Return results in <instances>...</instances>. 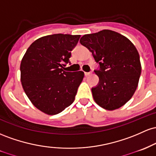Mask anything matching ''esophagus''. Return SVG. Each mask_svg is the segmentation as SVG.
<instances>
[{
    "instance_id": "1",
    "label": "esophagus",
    "mask_w": 156,
    "mask_h": 156,
    "mask_svg": "<svg viewBox=\"0 0 156 156\" xmlns=\"http://www.w3.org/2000/svg\"><path fill=\"white\" fill-rule=\"evenodd\" d=\"M92 74V72H85V76H90Z\"/></svg>"
}]
</instances>
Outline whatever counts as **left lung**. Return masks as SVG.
<instances>
[{
  "label": "left lung",
  "instance_id": "obj_1",
  "mask_svg": "<svg viewBox=\"0 0 156 156\" xmlns=\"http://www.w3.org/2000/svg\"><path fill=\"white\" fill-rule=\"evenodd\" d=\"M80 42L99 64L95 71L99 84L91 89L94 101L108 111L123 106L133 96L141 72L135 45L126 37L108 29L85 34Z\"/></svg>",
  "mask_w": 156,
  "mask_h": 156
}]
</instances>
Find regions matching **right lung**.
I'll return each instance as SVG.
<instances>
[{
	"mask_svg": "<svg viewBox=\"0 0 156 156\" xmlns=\"http://www.w3.org/2000/svg\"><path fill=\"white\" fill-rule=\"evenodd\" d=\"M80 35L55 34L42 37L28 48L20 63V81L26 96L48 115L62 112L73 102L83 71L68 72L71 51Z\"/></svg>",
	"mask_w": 156,
	"mask_h": 156,
	"instance_id": "obj_1",
	"label": "right lung"
}]
</instances>
